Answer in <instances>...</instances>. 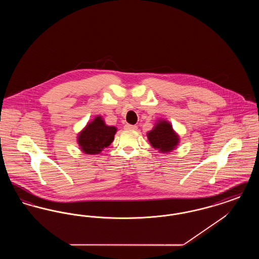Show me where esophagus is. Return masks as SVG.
Masks as SVG:
<instances>
[{
  "label": "esophagus",
  "instance_id": "obj_1",
  "mask_svg": "<svg viewBox=\"0 0 259 259\" xmlns=\"http://www.w3.org/2000/svg\"><path fill=\"white\" fill-rule=\"evenodd\" d=\"M124 128L127 129V130H136L137 126L136 125H131V124H125Z\"/></svg>",
  "mask_w": 259,
  "mask_h": 259
}]
</instances>
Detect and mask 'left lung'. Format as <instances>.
Instances as JSON below:
<instances>
[{
    "label": "left lung",
    "instance_id": "1",
    "mask_svg": "<svg viewBox=\"0 0 259 259\" xmlns=\"http://www.w3.org/2000/svg\"><path fill=\"white\" fill-rule=\"evenodd\" d=\"M148 139L151 147L162 153L171 152L180 143V137L172 129V124L164 119L157 120L152 130L148 132Z\"/></svg>",
    "mask_w": 259,
    "mask_h": 259
}]
</instances>
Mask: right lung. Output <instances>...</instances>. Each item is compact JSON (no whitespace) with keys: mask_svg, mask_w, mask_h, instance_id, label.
<instances>
[{"mask_svg":"<svg viewBox=\"0 0 259 259\" xmlns=\"http://www.w3.org/2000/svg\"><path fill=\"white\" fill-rule=\"evenodd\" d=\"M116 131V127L107 125L103 117L98 115L78 133L77 144L83 153L99 154L111 145Z\"/></svg>","mask_w":259,"mask_h":259,"instance_id":"add662e5","label":"right lung"}]
</instances>
